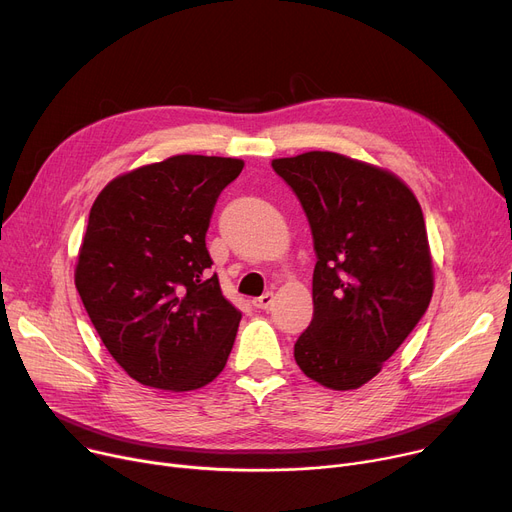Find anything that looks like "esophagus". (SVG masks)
<instances>
[{
  "label": "esophagus",
  "mask_w": 512,
  "mask_h": 512,
  "mask_svg": "<svg viewBox=\"0 0 512 512\" xmlns=\"http://www.w3.org/2000/svg\"><path fill=\"white\" fill-rule=\"evenodd\" d=\"M253 305H255L257 309H263V311L272 309V305H274V292L267 290L265 294H261V297H257V299L253 301Z\"/></svg>",
  "instance_id": "1"
}]
</instances>
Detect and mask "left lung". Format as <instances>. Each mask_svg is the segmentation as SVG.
Returning a JSON list of instances; mask_svg holds the SVG:
<instances>
[{"instance_id": "8db88e82", "label": "left lung", "mask_w": 512, "mask_h": 512, "mask_svg": "<svg viewBox=\"0 0 512 512\" xmlns=\"http://www.w3.org/2000/svg\"><path fill=\"white\" fill-rule=\"evenodd\" d=\"M313 236V319L294 342L307 378L355 390L415 330L434 292L421 207L394 174L332 151L272 161Z\"/></svg>"}]
</instances>
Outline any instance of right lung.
I'll use <instances>...</instances> for the list:
<instances>
[{"label":"right lung","instance_id":"obj_1","mask_svg":"<svg viewBox=\"0 0 512 512\" xmlns=\"http://www.w3.org/2000/svg\"><path fill=\"white\" fill-rule=\"evenodd\" d=\"M232 157L174 155L107 184L76 263V290L116 363L143 386L197 390L224 369L240 311L211 274L205 234Z\"/></svg>","mask_w":512,"mask_h":512}]
</instances>
